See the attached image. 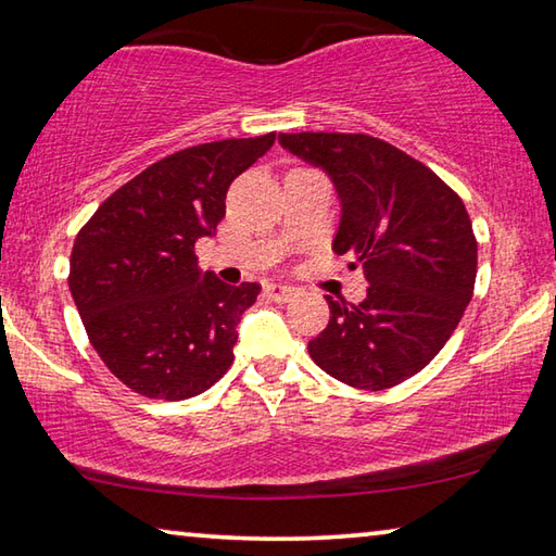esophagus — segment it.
<instances>
[{"label": "esophagus", "instance_id": "obj_1", "mask_svg": "<svg viewBox=\"0 0 556 556\" xmlns=\"http://www.w3.org/2000/svg\"><path fill=\"white\" fill-rule=\"evenodd\" d=\"M267 296L279 301V304H285V301H291L296 296V289L294 287H287V285H267L265 287Z\"/></svg>", "mask_w": 556, "mask_h": 556}]
</instances>
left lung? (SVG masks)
Returning <instances> with one entry per match:
<instances>
[{"instance_id": "8db88e82", "label": "left lung", "mask_w": 556, "mask_h": 556, "mask_svg": "<svg viewBox=\"0 0 556 556\" xmlns=\"http://www.w3.org/2000/svg\"><path fill=\"white\" fill-rule=\"evenodd\" d=\"M279 144L321 166L341 199L333 250L365 271L368 296H326L331 318L308 355L357 390H388L434 361L473 296L478 242L454 188L370 135L299 131Z\"/></svg>"}]
</instances>
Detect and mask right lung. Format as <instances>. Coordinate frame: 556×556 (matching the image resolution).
Returning <instances> with one entry per match:
<instances>
[{"instance_id": "1", "label": "right lung", "mask_w": 556, "mask_h": 556, "mask_svg": "<svg viewBox=\"0 0 556 556\" xmlns=\"http://www.w3.org/2000/svg\"><path fill=\"white\" fill-rule=\"evenodd\" d=\"M275 144V131L188 147L117 188L83 225L68 287L108 370L152 400H188L232 365L240 316L262 291L199 269L195 240L215 235L225 195Z\"/></svg>"}]
</instances>
